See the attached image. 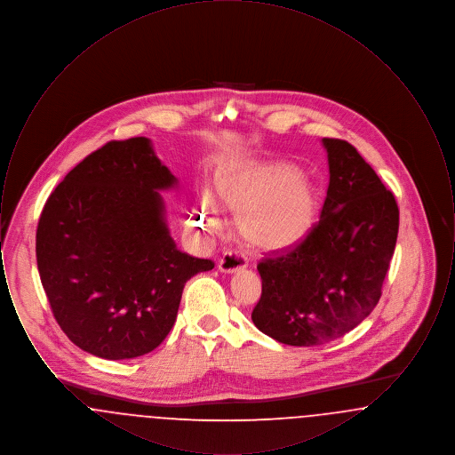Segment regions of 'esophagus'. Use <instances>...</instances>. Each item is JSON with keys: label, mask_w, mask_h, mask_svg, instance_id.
Returning a JSON list of instances; mask_svg holds the SVG:
<instances>
[{"label": "esophagus", "mask_w": 455, "mask_h": 455, "mask_svg": "<svg viewBox=\"0 0 455 455\" xmlns=\"http://www.w3.org/2000/svg\"><path fill=\"white\" fill-rule=\"evenodd\" d=\"M245 266H247L245 259H243L240 254H235V252H227L221 259L218 260V269H220L221 273H225V275L238 273V271H242Z\"/></svg>", "instance_id": "34e87169"}]
</instances>
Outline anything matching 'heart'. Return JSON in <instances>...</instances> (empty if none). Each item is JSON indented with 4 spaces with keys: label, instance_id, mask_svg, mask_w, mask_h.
I'll return each mask as SVG.
<instances>
[{
    "label": "heart",
    "instance_id": "1",
    "mask_svg": "<svg viewBox=\"0 0 455 455\" xmlns=\"http://www.w3.org/2000/svg\"><path fill=\"white\" fill-rule=\"evenodd\" d=\"M213 201L235 217L238 234L259 251L299 245L315 223L319 201L307 175L284 162H245L218 173ZM204 230L220 223L217 208L203 201L195 212Z\"/></svg>",
    "mask_w": 455,
    "mask_h": 455
}]
</instances>
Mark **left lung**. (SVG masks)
Masks as SVG:
<instances>
[{"label": "left lung", "instance_id": "obj_1", "mask_svg": "<svg viewBox=\"0 0 455 455\" xmlns=\"http://www.w3.org/2000/svg\"><path fill=\"white\" fill-rule=\"evenodd\" d=\"M329 186L319 223L290 254L258 266L262 295L252 323L290 347L345 336L375 308L394 254L399 210L347 141L323 138Z\"/></svg>", "mask_w": 455, "mask_h": 455}]
</instances>
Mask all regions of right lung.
Segmentation results:
<instances>
[{
	"label": "right lung",
	"instance_id": "right-lung-1",
	"mask_svg": "<svg viewBox=\"0 0 455 455\" xmlns=\"http://www.w3.org/2000/svg\"><path fill=\"white\" fill-rule=\"evenodd\" d=\"M179 180L152 140L110 141L45 201L36 254L71 343L106 360L147 355L171 332L182 290L215 264L177 249L160 193Z\"/></svg>",
	"mask_w": 455,
	"mask_h": 455
}]
</instances>
